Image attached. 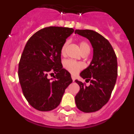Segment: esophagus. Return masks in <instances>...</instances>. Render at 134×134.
<instances>
[{"label":"esophagus","instance_id":"esophagus-1","mask_svg":"<svg viewBox=\"0 0 134 134\" xmlns=\"http://www.w3.org/2000/svg\"><path fill=\"white\" fill-rule=\"evenodd\" d=\"M71 78H72V81L74 82V80H75V77H74V76H71Z\"/></svg>","mask_w":134,"mask_h":134}]
</instances>
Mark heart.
I'll return each instance as SVG.
<instances>
[{"instance_id": "1", "label": "heart", "mask_w": 134, "mask_h": 134, "mask_svg": "<svg viewBox=\"0 0 134 134\" xmlns=\"http://www.w3.org/2000/svg\"><path fill=\"white\" fill-rule=\"evenodd\" d=\"M68 42L67 41H65L64 44L62 46L61 49H60V52H61L62 55H64L65 52H66V49L67 48V46H68ZM79 47H80V51L81 52H84L85 50H87V49H89L90 48L89 46L86 41H81L79 42ZM64 68L68 70L69 72H70L71 74H76L79 72V71L82 68V65L81 64L79 63V62H74L73 60H66L64 62L63 64Z\"/></svg>"}]
</instances>
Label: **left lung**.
<instances>
[{
    "instance_id": "obj_1",
    "label": "left lung",
    "mask_w": 134,
    "mask_h": 134,
    "mask_svg": "<svg viewBox=\"0 0 134 134\" xmlns=\"http://www.w3.org/2000/svg\"><path fill=\"white\" fill-rule=\"evenodd\" d=\"M75 34L85 37L93 48V57L88 68L80 76L91 82L76 80L80 91L75 97L76 107L85 113L94 112L102 108L111 97L118 76L117 56L107 39L97 32L89 29H76Z\"/></svg>"
}]
</instances>
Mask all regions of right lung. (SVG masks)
<instances>
[{
  "instance_id": "add662e5",
  "label": "right lung",
  "mask_w": 134,
  "mask_h": 134,
  "mask_svg": "<svg viewBox=\"0 0 134 134\" xmlns=\"http://www.w3.org/2000/svg\"><path fill=\"white\" fill-rule=\"evenodd\" d=\"M73 32L69 27H46L32 35L25 46L19 63V79L25 97L35 109L56 108L72 82L70 74L62 68L60 49ZM53 73L56 76L51 81L48 75Z\"/></svg>"
}]
</instances>
